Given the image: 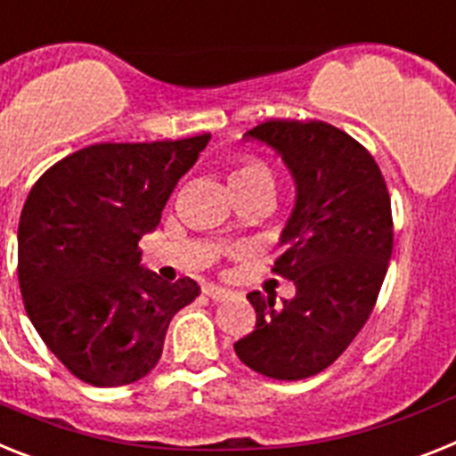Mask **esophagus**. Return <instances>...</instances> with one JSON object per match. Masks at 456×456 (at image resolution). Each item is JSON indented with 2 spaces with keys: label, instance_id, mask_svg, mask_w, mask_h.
I'll list each match as a JSON object with an SVG mask.
<instances>
[{
  "label": "esophagus",
  "instance_id": "esophagus-1",
  "mask_svg": "<svg viewBox=\"0 0 456 456\" xmlns=\"http://www.w3.org/2000/svg\"><path fill=\"white\" fill-rule=\"evenodd\" d=\"M204 294L208 296L211 300H224V298H229V296H232V291H229V289L217 287V284H206Z\"/></svg>",
  "mask_w": 456,
  "mask_h": 456
}]
</instances>
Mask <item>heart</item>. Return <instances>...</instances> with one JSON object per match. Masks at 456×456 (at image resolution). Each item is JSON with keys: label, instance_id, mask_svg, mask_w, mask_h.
<instances>
[{"label": "heart", "instance_id": "1", "mask_svg": "<svg viewBox=\"0 0 456 456\" xmlns=\"http://www.w3.org/2000/svg\"><path fill=\"white\" fill-rule=\"evenodd\" d=\"M229 183L233 190L240 188H252L259 183H271L273 185V174L264 162L255 160V158H245L229 174Z\"/></svg>", "mask_w": 456, "mask_h": 456}]
</instances>
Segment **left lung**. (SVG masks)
Returning <instances> with one entry per match:
<instances>
[{
	"instance_id": "8db88e82",
	"label": "left lung",
	"mask_w": 456,
	"mask_h": 456,
	"mask_svg": "<svg viewBox=\"0 0 456 456\" xmlns=\"http://www.w3.org/2000/svg\"><path fill=\"white\" fill-rule=\"evenodd\" d=\"M245 137L275 149L294 176L273 273L296 296L248 294L256 326L233 351L268 379L298 381L330 367L374 310L393 255L390 195L371 153L330 124L271 118Z\"/></svg>"
}]
</instances>
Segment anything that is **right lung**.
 Here are the masks:
<instances>
[{
    "instance_id": "1",
    "label": "right lung",
    "mask_w": 456,
    "mask_h": 456,
    "mask_svg": "<svg viewBox=\"0 0 456 456\" xmlns=\"http://www.w3.org/2000/svg\"><path fill=\"white\" fill-rule=\"evenodd\" d=\"M211 134L91 144L34 183L20 216L18 280L45 346L80 381L117 387L158 365L169 322L200 296L165 282L137 248Z\"/></svg>"
}]
</instances>
